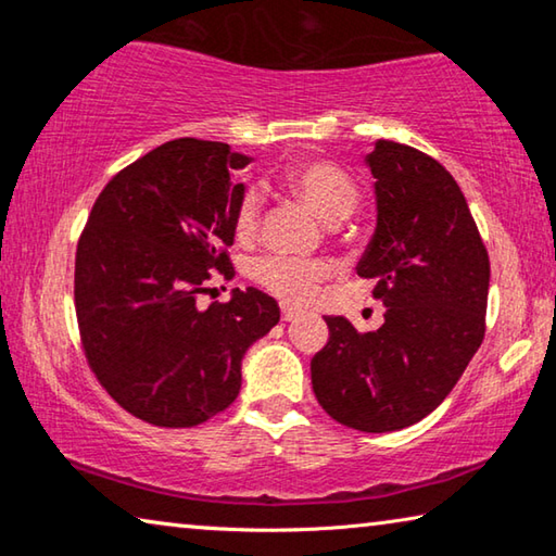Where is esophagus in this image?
<instances>
[{
	"label": "esophagus",
	"mask_w": 556,
	"mask_h": 556,
	"mask_svg": "<svg viewBox=\"0 0 556 556\" xmlns=\"http://www.w3.org/2000/svg\"><path fill=\"white\" fill-rule=\"evenodd\" d=\"M294 316H299V312H296L294 306H289V304L281 306V321H291V318H294Z\"/></svg>",
	"instance_id": "1"
}]
</instances>
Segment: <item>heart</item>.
Masks as SVG:
<instances>
[{"mask_svg": "<svg viewBox=\"0 0 556 556\" xmlns=\"http://www.w3.org/2000/svg\"><path fill=\"white\" fill-rule=\"evenodd\" d=\"M285 186L289 193L321 215L324 220L336 223L351 215L361 199V191L351 176L341 166L331 162H301L294 164L285 174ZM235 232L238 238H252L260 225V195L248 191L235 211ZM331 275V267L318 260H296L285 255L260 257L252 267V277L260 287H265L269 294L287 301V304H308L316 296L321 281Z\"/></svg>", "mask_w": 556, "mask_h": 556, "instance_id": "1", "label": "heart"}]
</instances>
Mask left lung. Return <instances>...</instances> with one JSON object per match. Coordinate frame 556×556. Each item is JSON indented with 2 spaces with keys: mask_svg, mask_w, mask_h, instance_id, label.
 Segmentation results:
<instances>
[{
  "mask_svg": "<svg viewBox=\"0 0 556 556\" xmlns=\"http://www.w3.org/2000/svg\"><path fill=\"white\" fill-rule=\"evenodd\" d=\"M368 166L378 228L355 269L375 279L372 299L388 312L368 333L326 316L328 343L312 357V384L328 417L384 434L434 412L481 348L491 260L437 159L378 139Z\"/></svg>",
  "mask_w": 556,
  "mask_h": 556,
  "instance_id": "obj_1",
  "label": "left lung"
}]
</instances>
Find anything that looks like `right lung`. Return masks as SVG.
<instances>
[{
	"mask_svg": "<svg viewBox=\"0 0 556 556\" xmlns=\"http://www.w3.org/2000/svg\"><path fill=\"white\" fill-rule=\"evenodd\" d=\"M228 144L174 139L102 188L75 250V316L92 375L122 409L184 429L228 409L242 355L279 321L277 301L235 289L205 312L195 299L215 271L232 279L228 248L244 195Z\"/></svg>",
	"mask_w": 556,
	"mask_h": 556,
	"instance_id": "obj_1",
	"label": "right lung"
}]
</instances>
